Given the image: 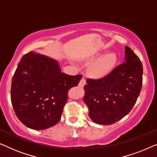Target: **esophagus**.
Masks as SVG:
<instances>
[{"label":"esophagus","mask_w":157,"mask_h":157,"mask_svg":"<svg viewBox=\"0 0 157 157\" xmlns=\"http://www.w3.org/2000/svg\"><path fill=\"white\" fill-rule=\"evenodd\" d=\"M86 79L83 78H81V80L80 81H79L78 86H80V87L82 88V87L84 86L85 84H86Z\"/></svg>","instance_id":"34e87169"}]
</instances>
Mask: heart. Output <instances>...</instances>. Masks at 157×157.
Wrapping results in <instances>:
<instances>
[{
    "mask_svg": "<svg viewBox=\"0 0 157 157\" xmlns=\"http://www.w3.org/2000/svg\"><path fill=\"white\" fill-rule=\"evenodd\" d=\"M117 61V57L114 53L111 52L103 55L89 68L90 76L96 79L104 78L111 72Z\"/></svg>",
    "mask_w": 157,
    "mask_h": 157,
    "instance_id": "obj_1",
    "label": "heart"
}]
</instances>
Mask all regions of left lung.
Wrapping results in <instances>:
<instances>
[{
  "instance_id": "1",
  "label": "left lung",
  "mask_w": 157,
  "mask_h": 157,
  "mask_svg": "<svg viewBox=\"0 0 157 157\" xmlns=\"http://www.w3.org/2000/svg\"><path fill=\"white\" fill-rule=\"evenodd\" d=\"M142 75L140 59L126 46L123 63L104 78L87 79L83 101L90 119L96 124L110 125L127 115L141 92Z\"/></svg>"
}]
</instances>
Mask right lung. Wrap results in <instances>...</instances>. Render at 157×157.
Returning <instances> with one entry per match:
<instances>
[{
    "instance_id": "right-lung-1",
    "label": "right lung",
    "mask_w": 157,
    "mask_h": 157,
    "mask_svg": "<svg viewBox=\"0 0 157 157\" xmlns=\"http://www.w3.org/2000/svg\"><path fill=\"white\" fill-rule=\"evenodd\" d=\"M82 76L61 72L56 60L31 52L19 62L13 76L10 98L18 119L25 126L43 130L60 121L68 91Z\"/></svg>"
}]
</instances>
